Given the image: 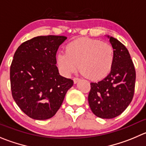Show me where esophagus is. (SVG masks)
I'll return each mask as SVG.
<instances>
[{"instance_id": "34e87169", "label": "esophagus", "mask_w": 146, "mask_h": 146, "mask_svg": "<svg viewBox=\"0 0 146 146\" xmlns=\"http://www.w3.org/2000/svg\"><path fill=\"white\" fill-rule=\"evenodd\" d=\"M81 79H80V78H73V83H74L75 84H77V83Z\"/></svg>"}]
</instances>
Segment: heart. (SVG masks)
I'll return each mask as SVG.
<instances>
[{"label":"heart","instance_id":"1","mask_svg":"<svg viewBox=\"0 0 146 146\" xmlns=\"http://www.w3.org/2000/svg\"><path fill=\"white\" fill-rule=\"evenodd\" d=\"M114 50L107 42L90 38H80L70 42L65 52L57 54V65L65 76L76 72L80 66L81 73L90 79L98 81L111 71Z\"/></svg>","mask_w":146,"mask_h":146}]
</instances>
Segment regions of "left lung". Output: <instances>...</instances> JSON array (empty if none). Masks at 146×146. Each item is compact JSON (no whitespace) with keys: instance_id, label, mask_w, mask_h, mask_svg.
<instances>
[{"instance_id":"1","label":"left lung","mask_w":146,"mask_h":146,"mask_svg":"<svg viewBox=\"0 0 146 146\" xmlns=\"http://www.w3.org/2000/svg\"><path fill=\"white\" fill-rule=\"evenodd\" d=\"M106 36L114 48V63L107 77L91 83L88 101L96 116L111 119L122 114L132 102L136 75L127 49L118 39Z\"/></svg>"}]
</instances>
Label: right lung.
<instances>
[{
	"label": "right lung",
	"instance_id": "1",
	"mask_svg": "<svg viewBox=\"0 0 146 146\" xmlns=\"http://www.w3.org/2000/svg\"><path fill=\"white\" fill-rule=\"evenodd\" d=\"M65 36H39L18 47L10 69L12 96L27 116L44 120L61 107L73 80L62 77L56 66L58 47Z\"/></svg>",
	"mask_w": 146,
	"mask_h": 146
}]
</instances>
